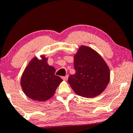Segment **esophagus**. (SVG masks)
Wrapping results in <instances>:
<instances>
[{"label": "esophagus", "instance_id": "esophagus-1", "mask_svg": "<svg viewBox=\"0 0 133 133\" xmlns=\"http://www.w3.org/2000/svg\"><path fill=\"white\" fill-rule=\"evenodd\" d=\"M62 78H63V80H65V81H67L68 79V75H66V76H65V77H62Z\"/></svg>", "mask_w": 133, "mask_h": 133}]
</instances>
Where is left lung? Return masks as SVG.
<instances>
[{"label":"left lung","instance_id":"obj_1","mask_svg":"<svg viewBox=\"0 0 133 133\" xmlns=\"http://www.w3.org/2000/svg\"><path fill=\"white\" fill-rule=\"evenodd\" d=\"M75 74L68 82L77 95L84 97H96L106 88L110 80L109 66L96 50L82 45L74 56Z\"/></svg>","mask_w":133,"mask_h":133}]
</instances>
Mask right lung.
Here are the masks:
<instances>
[{
	"instance_id": "1",
	"label": "right lung",
	"mask_w": 133,
	"mask_h": 133,
	"mask_svg": "<svg viewBox=\"0 0 133 133\" xmlns=\"http://www.w3.org/2000/svg\"><path fill=\"white\" fill-rule=\"evenodd\" d=\"M55 73V68L48 64V58L44 55L40 56V59L34 57L23 71L20 80L24 93L31 99L37 101L50 99L63 82Z\"/></svg>"
}]
</instances>
